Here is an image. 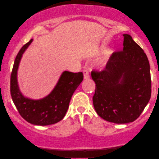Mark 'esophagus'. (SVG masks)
I'll return each mask as SVG.
<instances>
[{
  "label": "esophagus",
  "mask_w": 159,
  "mask_h": 159,
  "mask_svg": "<svg viewBox=\"0 0 159 159\" xmlns=\"http://www.w3.org/2000/svg\"><path fill=\"white\" fill-rule=\"evenodd\" d=\"M83 74H84V80L89 79V77H90V75H89V72H88V70H84Z\"/></svg>",
  "instance_id": "1"
}]
</instances>
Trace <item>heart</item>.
<instances>
[{"instance_id": "1", "label": "heart", "mask_w": 159, "mask_h": 159, "mask_svg": "<svg viewBox=\"0 0 159 159\" xmlns=\"http://www.w3.org/2000/svg\"><path fill=\"white\" fill-rule=\"evenodd\" d=\"M111 53V52L109 50H106V51L104 52L103 55L101 56V58L99 59V64L100 65H105L106 63H107L108 58L110 57V55Z\"/></svg>"}]
</instances>
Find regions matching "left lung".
<instances>
[{
    "instance_id": "left-lung-1",
    "label": "left lung",
    "mask_w": 159,
    "mask_h": 159,
    "mask_svg": "<svg viewBox=\"0 0 159 159\" xmlns=\"http://www.w3.org/2000/svg\"><path fill=\"white\" fill-rule=\"evenodd\" d=\"M123 36V51L112 54L104 70L91 73L95 83V111L102 119L116 124L136 120L151 95L146 54L129 34Z\"/></svg>"
}]
</instances>
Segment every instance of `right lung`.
<instances>
[{"label": "right lung", "instance_id": "right-lung-1", "mask_svg": "<svg viewBox=\"0 0 159 159\" xmlns=\"http://www.w3.org/2000/svg\"><path fill=\"white\" fill-rule=\"evenodd\" d=\"M32 40L21 48L15 58L11 75V95L19 113L28 122L39 126L53 125L64 117L73 93L83 80V74L63 71L55 88L47 96L38 100L25 97L19 89L17 71L22 55Z\"/></svg>", "mask_w": 159, "mask_h": 159}]
</instances>
